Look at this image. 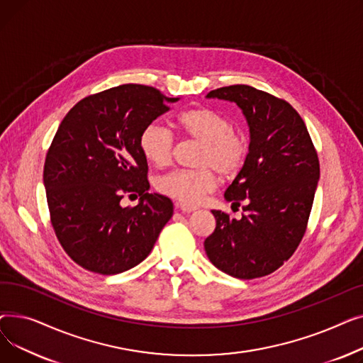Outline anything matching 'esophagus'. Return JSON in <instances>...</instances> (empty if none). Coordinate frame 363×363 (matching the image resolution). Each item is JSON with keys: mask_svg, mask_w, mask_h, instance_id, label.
Masks as SVG:
<instances>
[{"mask_svg": "<svg viewBox=\"0 0 363 363\" xmlns=\"http://www.w3.org/2000/svg\"><path fill=\"white\" fill-rule=\"evenodd\" d=\"M177 208H179V211H182L184 213H191V212L197 211V207L188 206V204H177Z\"/></svg>", "mask_w": 363, "mask_h": 363, "instance_id": "obj_1", "label": "esophagus"}]
</instances>
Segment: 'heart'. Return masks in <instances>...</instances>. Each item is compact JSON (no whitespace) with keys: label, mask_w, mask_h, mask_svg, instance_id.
Listing matches in <instances>:
<instances>
[{"label":"heart","mask_w":363,"mask_h":363,"mask_svg":"<svg viewBox=\"0 0 363 363\" xmlns=\"http://www.w3.org/2000/svg\"><path fill=\"white\" fill-rule=\"evenodd\" d=\"M175 126L182 135L201 143L196 160L200 167L170 170L156 179V188L163 196L191 206L216 186L213 168L226 178L238 174L249 157L250 144L244 132L211 107L182 111ZM138 147L148 163L162 167L170 162L174 137L159 123H148L140 133Z\"/></svg>","instance_id":"obj_1"}]
</instances>
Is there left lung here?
<instances>
[{
	"mask_svg": "<svg viewBox=\"0 0 363 363\" xmlns=\"http://www.w3.org/2000/svg\"><path fill=\"white\" fill-rule=\"evenodd\" d=\"M235 103L250 128V150L226 188L225 200L242 206L241 219L212 211L216 228L204 241L207 257L240 279L269 275L298 247L319 181V160L300 114L281 99L249 85L206 95Z\"/></svg>",
	"mask_w": 363,
	"mask_h": 363,
	"instance_id": "1",
	"label": "left lung"
}]
</instances>
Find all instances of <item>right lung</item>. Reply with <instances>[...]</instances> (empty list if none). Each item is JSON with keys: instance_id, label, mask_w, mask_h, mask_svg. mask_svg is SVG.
<instances>
[{"instance_id": "obj_1", "label": "right lung", "mask_w": 363, "mask_h": 363, "mask_svg": "<svg viewBox=\"0 0 363 363\" xmlns=\"http://www.w3.org/2000/svg\"><path fill=\"white\" fill-rule=\"evenodd\" d=\"M152 86L125 84L89 95L62 121L44 164L51 225L65 252L84 269L116 275L152 250L174 204L150 194L141 130L169 110ZM125 192L140 201L122 208Z\"/></svg>"}]
</instances>
